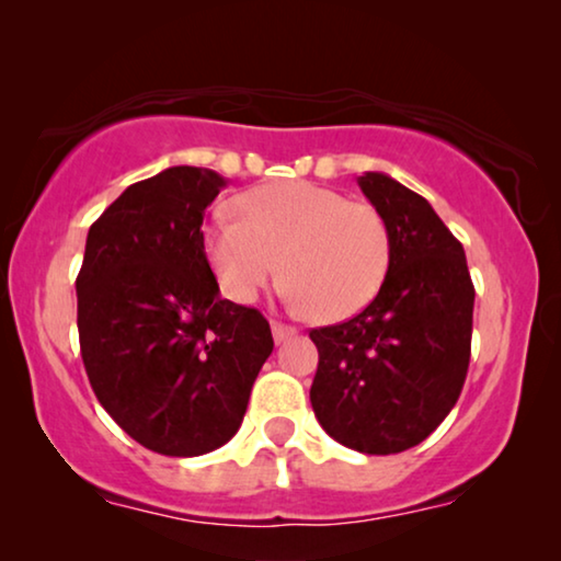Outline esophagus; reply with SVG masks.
<instances>
[{
  "mask_svg": "<svg viewBox=\"0 0 561 561\" xmlns=\"http://www.w3.org/2000/svg\"><path fill=\"white\" fill-rule=\"evenodd\" d=\"M296 334V327H288V324H280V321H273V340L275 342H286L288 336Z\"/></svg>",
  "mask_w": 561,
  "mask_h": 561,
  "instance_id": "obj_1",
  "label": "esophagus"
}]
</instances>
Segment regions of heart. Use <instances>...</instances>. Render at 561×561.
<instances>
[{
  "label": "heart",
  "instance_id": "1",
  "mask_svg": "<svg viewBox=\"0 0 561 561\" xmlns=\"http://www.w3.org/2000/svg\"><path fill=\"white\" fill-rule=\"evenodd\" d=\"M237 219L204 229L219 288L252 304L280 275L288 296L321 321L363 311L388 275L390 232L373 204L347 202L311 181H275L237 198Z\"/></svg>",
  "mask_w": 561,
  "mask_h": 561
}]
</instances>
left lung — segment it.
I'll return each instance as SVG.
<instances>
[{"mask_svg": "<svg viewBox=\"0 0 561 561\" xmlns=\"http://www.w3.org/2000/svg\"><path fill=\"white\" fill-rule=\"evenodd\" d=\"M357 183L388 225V275L357 317L309 332L319 350L311 409L344 447L398 455L424 442L462 393L474 286L462 244L424 196L386 173Z\"/></svg>", "mask_w": 561, "mask_h": 561, "instance_id": "8db88e82", "label": "left lung"}]
</instances>
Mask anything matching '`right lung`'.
Returning <instances> with one entry per match:
<instances>
[{
	"label": "right lung",
	"mask_w": 561,
	"mask_h": 561,
	"mask_svg": "<svg viewBox=\"0 0 561 561\" xmlns=\"http://www.w3.org/2000/svg\"><path fill=\"white\" fill-rule=\"evenodd\" d=\"M227 181L194 165L137 181L89 229L79 342L99 403L158 455L227 444L273 352L267 319L219 296L204 211Z\"/></svg>",
	"instance_id": "right-lung-1"
}]
</instances>
